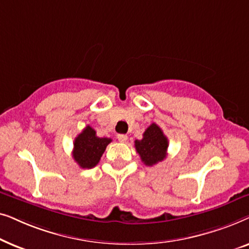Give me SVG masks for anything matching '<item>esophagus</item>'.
<instances>
[{"instance_id":"34e87169","label":"esophagus","mask_w":249,"mask_h":249,"mask_svg":"<svg viewBox=\"0 0 249 249\" xmlns=\"http://www.w3.org/2000/svg\"><path fill=\"white\" fill-rule=\"evenodd\" d=\"M118 141L120 142H125L128 141V136L124 135V134H120L118 135Z\"/></svg>"}]
</instances>
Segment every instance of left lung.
<instances>
[{
  "instance_id": "obj_1",
  "label": "left lung",
  "mask_w": 249,
  "mask_h": 249,
  "mask_svg": "<svg viewBox=\"0 0 249 249\" xmlns=\"http://www.w3.org/2000/svg\"><path fill=\"white\" fill-rule=\"evenodd\" d=\"M169 142L162 129L152 124L142 134V139L135 141L136 151L145 165L152 166L166 158Z\"/></svg>"
}]
</instances>
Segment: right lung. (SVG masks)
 <instances>
[{
    "label": "right lung",
    "instance_id": "add662e5",
    "mask_svg": "<svg viewBox=\"0 0 249 249\" xmlns=\"http://www.w3.org/2000/svg\"><path fill=\"white\" fill-rule=\"evenodd\" d=\"M111 138H100L90 125H87L73 142L72 158L83 169H91L100 162Z\"/></svg>",
    "mask_w": 249,
    "mask_h": 249
}]
</instances>
